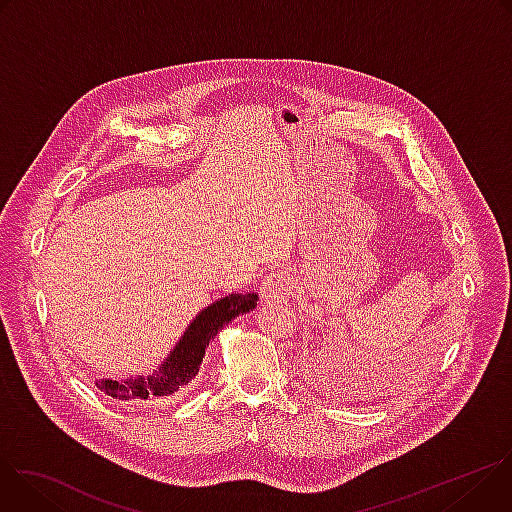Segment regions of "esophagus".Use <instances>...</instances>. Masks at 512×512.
Wrapping results in <instances>:
<instances>
[{
  "instance_id": "34e87169",
  "label": "esophagus",
  "mask_w": 512,
  "mask_h": 512,
  "mask_svg": "<svg viewBox=\"0 0 512 512\" xmlns=\"http://www.w3.org/2000/svg\"><path fill=\"white\" fill-rule=\"evenodd\" d=\"M291 296H294V283H291V277L285 271H273L263 279V304H287Z\"/></svg>"
}]
</instances>
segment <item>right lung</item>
I'll use <instances>...</instances> for the list:
<instances>
[{"label":"right lung","mask_w":512,"mask_h":512,"mask_svg":"<svg viewBox=\"0 0 512 512\" xmlns=\"http://www.w3.org/2000/svg\"><path fill=\"white\" fill-rule=\"evenodd\" d=\"M257 300L259 296L251 291V294H229L212 302L190 322L184 336L166 356L164 364L156 373L148 377L137 375L121 381L103 379L97 383L99 389L127 405H137L145 399L168 397L176 393L198 375L208 342L223 330L225 324L241 314L251 312L257 306Z\"/></svg>","instance_id":"right-lung-1"}]
</instances>
